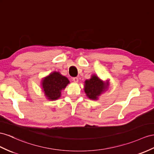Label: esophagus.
I'll list each match as a JSON object with an SVG mask.
<instances>
[{"label":"esophagus","mask_w":154,"mask_h":154,"mask_svg":"<svg viewBox=\"0 0 154 154\" xmlns=\"http://www.w3.org/2000/svg\"><path fill=\"white\" fill-rule=\"evenodd\" d=\"M73 81L74 82H78L79 81V79L77 77H73Z\"/></svg>","instance_id":"esophagus-1"}]
</instances>
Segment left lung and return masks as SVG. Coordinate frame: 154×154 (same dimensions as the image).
Returning <instances> with one entry per match:
<instances>
[{
    "label": "left lung",
    "instance_id": "1",
    "mask_svg": "<svg viewBox=\"0 0 154 154\" xmlns=\"http://www.w3.org/2000/svg\"><path fill=\"white\" fill-rule=\"evenodd\" d=\"M109 81H103L97 75H92L90 79L85 81L84 90L86 96L92 100H97L101 94L109 89Z\"/></svg>",
    "mask_w": 154,
    "mask_h": 154
}]
</instances>
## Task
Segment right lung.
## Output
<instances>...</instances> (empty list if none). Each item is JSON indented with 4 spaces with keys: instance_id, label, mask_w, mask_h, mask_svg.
Wrapping results in <instances>:
<instances>
[{
    "instance_id": "1",
    "label": "right lung",
    "mask_w": 154,
    "mask_h": 154,
    "mask_svg": "<svg viewBox=\"0 0 154 154\" xmlns=\"http://www.w3.org/2000/svg\"><path fill=\"white\" fill-rule=\"evenodd\" d=\"M69 83V81L66 77L58 72H53L42 79L41 85L47 99L54 101L60 97L62 91Z\"/></svg>"
}]
</instances>
